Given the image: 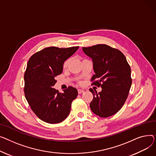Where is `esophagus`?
Segmentation results:
<instances>
[{"label":"esophagus","instance_id":"obj_1","mask_svg":"<svg viewBox=\"0 0 156 156\" xmlns=\"http://www.w3.org/2000/svg\"><path fill=\"white\" fill-rule=\"evenodd\" d=\"M84 92V90H82V89H78V93H79V94L83 93Z\"/></svg>","mask_w":156,"mask_h":156}]
</instances>
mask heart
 Instances as JSON below:
<instances>
[{
	"instance_id": "obj_1",
	"label": "heart",
	"mask_w": 156,
	"mask_h": 156,
	"mask_svg": "<svg viewBox=\"0 0 156 156\" xmlns=\"http://www.w3.org/2000/svg\"><path fill=\"white\" fill-rule=\"evenodd\" d=\"M69 62H70V59H67V60H66L65 61V62H64V63H63V67H66L67 66V65H68V64H69Z\"/></svg>"
}]
</instances>
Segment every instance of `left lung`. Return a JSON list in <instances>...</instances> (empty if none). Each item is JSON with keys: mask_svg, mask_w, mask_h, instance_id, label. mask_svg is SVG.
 <instances>
[{"mask_svg": "<svg viewBox=\"0 0 156 156\" xmlns=\"http://www.w3.org/2000/svg\"><path fill=\"white\" fill-rule=\"evenodd\" d=\"M84 53L92 58L95 74L92 85L102 88L98 93L90 89L93 99L90 103L92 112L106 118L122 108L132 85L131 69L124 55L117 49L105 44L82 47Z\"/></svg>", "mask_w": 156, "mask_h": 156, "instance_id": "1", "label": "left lung"}]
</instances>
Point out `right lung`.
Segmentation results:
<instances>
[{"label": "right lung", "mask_w": 156, "mask_h": 156, "mask_svg": "<svg viewBox=\"0 0 156 156\" xmlns=\"http://www.w3.org/2000/svg\"><path fill=\"white\" fill-rule=\"evenodd\" d=\"M79 47L45 48L33 54L27 62L24 76V95L33 112L43 122L60 123L69 115L77 90L69 86L61 93L53 86L56 77L62 74L64 62Z\"/></svg>", "instance_id": "1"}]
</instances>
